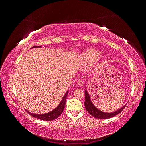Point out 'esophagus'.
I'll return each mask as SVG.
<instances>
[{"label": "esophagus", "mask_w": 146, "mask_h": 146, "mask_svg": "<svg viewBox=\"0 0 146 146\" xmlns=\"http://www.w3.org/2000/svg\"><path fill=\"white\" fill-rule=\"evenodd\" d=\"M77 83H78V85H79L80 86H83V82L82 80H78V82H77Z\"/></svg>", "instance_id": "1"}]
</instances>
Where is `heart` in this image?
Here are the masks:
<instances>
[{"label":"heart","instance_id":"b5f03b06","mask_svg":"<svg viewBox=\"0 0 146 146\" xmlns=\"http://www.w3.org/2000/svg\"><path fill=\"white\" fill-rule=\"evenodd\" d=\"M82 59L86 64L92 63L94 60L97 62H100L104 59L102 54L99 53V51L95 48H88L83 52L82 54Z\"/></svg>","mask_w":146,"mask_h":146}]
</instances>
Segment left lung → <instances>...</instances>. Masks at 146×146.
Masks as SVG:
<instances>
[{"label":"left lung","mask_w":146,"mask_h":146,"mask_svg":"<svg viewBox=\"0 0 146 146\" xmlns=\"http://www.w3.org/2000/svg\"><path fill=\"white\" fill-rule=\"evenodd\" d=\"M85 108L87 110V111L89 113L91 116L97 119H106L113 117L114 116H116L119 113H120L126 106V105H123L122 107L119 108L118 110H117V111L112 112V113L102 112L97 108L94 105V104H92L90 99V94H88V92L86 90L85 91Z\"/></svg>","instance_id":"1"}]
</instances>
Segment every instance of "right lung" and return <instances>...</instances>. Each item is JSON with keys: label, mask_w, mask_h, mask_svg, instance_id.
Listing matches in <instances>:
<instances>
[{"label": "right lung", "mask_w": 146, "mask_h": 146, "mask_svg": "<svg viewBox=\"0 0 146 146\" xmlns=\"http://www.w3.org/2000/svg\"><path fill=\"white\" fill-rule=\"evenodd\" d=\"M41 47V46H33V47H32V48ZM68 94V91H67V92H66V94H64L60 104L58 105V107L54 110H52V111H51L50 112H48L45 114H36L31 113L30 112L27 111V110H26V111H27V112L30 114V115L32 116L33 117H35L37 119H40V120H43V121L55 120V119H56V118H58L61 115V114L63 113L65 107L66 98H67Z\"/></svg>", "instance_id": "obj_1"}]
</instances>
